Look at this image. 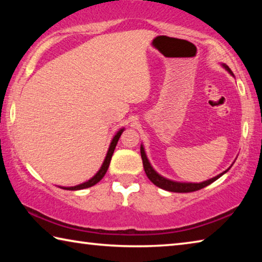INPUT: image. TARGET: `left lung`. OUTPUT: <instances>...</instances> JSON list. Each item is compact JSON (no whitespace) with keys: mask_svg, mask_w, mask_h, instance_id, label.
I'll return each instance as SVG.
<instances>
[{"mask_svg":"<svg viewBox=\"0 0 262 262\" xmlns=\"http://www.w3.org/2000/svg\"><path fill=\"white\" fill-rule=\"evenodd\" d=\"M223 66H224V68L227 69L229 73L232 74V72H231V70H230V68L228 67V66H225V64H223ZM141 157H142V162H143V167H144L145 174H147L149 180L151 181L154 185H156L157 187H159V188H163V189H165V190H168V192H176V193H190V192H195V190H199V189H201L203 187H206V186L210 185L211 183H214L215 180L219 179L221 176H223L225 172H228V170L230 168L229 167L227 171L223 172V173L216 176V177H214V178H211V179L207 180V181H203V183H200V184L177 183V181H172V180H168L166 178H164V177L159 176L157 172L154 170V168L151 167V165H150V163L148 161L147 156H145L144 149H143V147H142V145H141Z\"/></svg>","mask_w":262,"mask_h":262,"instance_id":"8db88e82","label":"left lung"}]
</instances>
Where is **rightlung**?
Wrapping results in <instances>:
<instances>
[{"mask_svg":"<svg viewBox=\"0 0 262 262\" xmlns=\"http://www.w3.org/2000/svg\"><path fill=\"white\" fill-rule=\"evenodd\" d=\"M122 132H123V129H120V130L117 133V135L113 137V140H112V142H111V145H110V148H108L107 155H106V157H105V161L103 163V165H101L100 170L97 172L95 177H92L90 180L86 181V183H84V184L74 186V187H62V188H63V189H69V190H77V189H83V188L91 187V186H94L97 183H99V181L103 179V177L105 176L106 171H107V168L110 166V163H111V158H112V155L114 152V149H115V147H117V143H118L119 139H120Z\"/></svg>","mask_w":262,"mask_h":262,"instance_id":"obj_1","label":"right lung"}]
</instances>
